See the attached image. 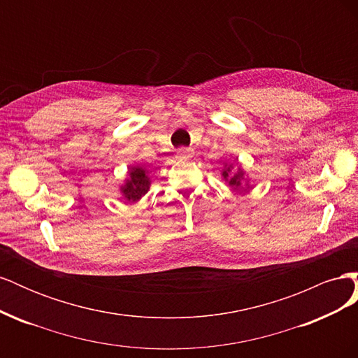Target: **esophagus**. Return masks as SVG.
<instances>
[{
    "mask_svg": "<svg viewBox=\"0 0 358 358\" xmlns=\"http://www.w3.org/2000/svg\"><path fill=\"white\" fill-rule=\"evenodd\" d=\"M192 155H194V150L189 148H180L178 150V157L182 159H189V158H192Z\"/></svg>",
    "mask_w": 358,
    "mask_h": 358,
    "instance_id": "1",
    "label": "esophagus"
}]
</instances>
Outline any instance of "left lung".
Returning a JSON list of instances; mask_svg holds the SVG:
<instances>
[{"label":"left lung","instance_id":"8db88e82","mask_svg":"<svg viewBox=\"0 0 358 358\" xmlns=\"http://www.w3.org/2000/svg\"><path fill=\"white\" fill-rule=\"evenodd\" d=\"M221 176L234 191H246L249 188V179L242 166L234 167L233 162H224Z\"/></svg>","mask_w":358,"mask_h":358}]
</instances>
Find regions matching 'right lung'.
Masks as SVG:
<instances>
[{"instance_id":"add662e5","label":"right lung","mask_w":358,"mask_h":358,"mask_svg":"<svg viewBox=\"0 0 358 358\" xmlns=\"http://www.w3.org/2000/svg\"><path fill=\"white\" fill-rule=\"evenodd\" d=\"M150 188L149 170L143 166H129L124 183L119 187L121 196L128 203H137Z\"/></svg>"}]
</instances>
